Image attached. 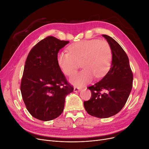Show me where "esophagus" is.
Segmentation results:
<instances>
[{
    "label": "esophagus",
    "mask_w": 149,
    "mask_h": 149,
    "mask_svg": "<svg viewBox=\"0 0 149 149\" xmlns=\"http://www.w3.org/2000/svg\"><path fill=\"white\" fill-rule=\"evenodd\" d=\"M81 88H74V92H78V91H81Z\"/></svg>",
    "instance_id": "obj_1"
}]
</instances>
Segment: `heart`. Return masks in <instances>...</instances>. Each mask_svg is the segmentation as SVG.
Returning <instances> with one entry per match:
<instances>
[{
  "label": "heart",
  "mask_w": 149,
  "mask_h": 149,
  "mask_svg": "<svg viewBox=\"0 0 149 149\" xmlns=\"http://www.w3.org/2000/svg\"><path fill=\"white\" fill-rule=\"evenodd\" d=\"M112 59L111 48L106 41L83 40L72 44L68 52H59L57 62L63 73L71 76L79 64L83 70L70 78V82L78 86L87 84L94 76L101 78L109 70Z\"/></svg>",
  "instance_id": "1"
}]
</instances>
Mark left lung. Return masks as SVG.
Wrapping results in <instances>:
<instances>
[{
	"instance_id": "1",
	"label": "left lung",
	"mask_w": 149,
	"mask_h": 149,
	"mask_svg": "<svg viewBox=\"0 0 149 149\" xmlns=\"http://www.w3.org/2000/svg\"><path fill=\"white\" fill-rule=\"evenodd\" d=\"M102 36L111 48V67L101 81L88 87L91 97L83 103L89 115L107 118L118 114L125 104L132 88L133 73L127 54L120 45L109 36Z\"/></svg>"
}]
</instances>
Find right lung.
<instances>
[{
    "label": "right lung",
    "instance_id": "add662e5",
    "mask_svg": "<svg viewBox=\"0 0 149 149\" xmlns=\"http://www.w3.org/2000/svg\"><path fill=\"white\" fill-rule=\"evenodd\" d=\"M68 43L48 36L36 44L26 58L20 91L26 109L36 119L58 118L63 111L65 97L73 91L57 62L58 52Z\"/></svg>",
    "mask_w": 149,
    "mask_h": 149
}]
</instances>
